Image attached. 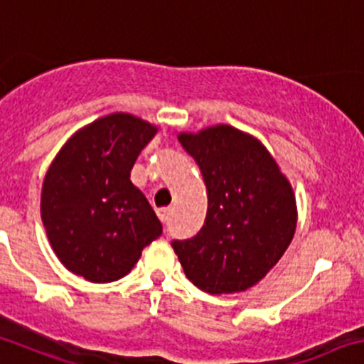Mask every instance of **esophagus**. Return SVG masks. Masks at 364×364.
<instances>
[{"label":"esophagus","instance_id":"1","mask_svg":"<svg viewBox=\"0 0 364 364\" xmlns=\"http://www.w3.org/2000/svg\"><path fill=\"white\" fill-rule=\"evenodd\" d=\"M169 214H171V209H169V207H161V209H157V216L162 223H166V221L169 220Z\"/></svg>","mask_w":364,"mask_h":364}]
</instances>
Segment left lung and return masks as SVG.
<instances>
[{
    "mask_svg": "<svg viewBox=\"0 0 364 364\" xmlns=\"http://www.w3.org/2000/svg\"><path fill=\"white\" fill-rule=\"evenodd\" d=\"M202 171L207 216L191 240H175L186 277L210 295L245 291L279 262L296 228L288 178L264 144L230 124L178 134Z\"/></svg>",
    "mask_w": 364,
    "mask_h": 364,
    "instance_id": "obj_1",
    "label": "left lung"
}]
</instances>
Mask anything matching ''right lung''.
Instances as JSON below:
<instances>
[{
  "instance_id": "obj_1",
  "label": "right lung",
  "mask_w": 364,
  "mask_h": 364,
  "mask_svg": "<svg viewBox=\"0 0 364 364\" xmlns=\"http://www.w3.org/2000/svg\"><path fill=\"white\" fill-rule=\"evenodd\" d=\"M157 128L116 112L80 128L44 176L41 218L62 264L89 282L121 279L162 234L130 171Z\"/></svg>"
}]
</instances>
